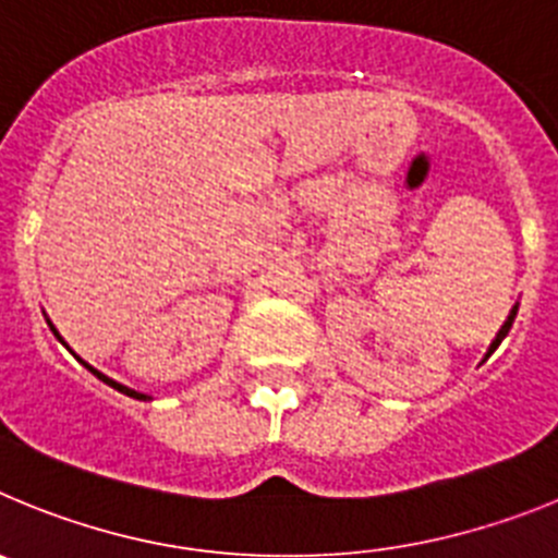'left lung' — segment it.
<instances>
[{"label": "left lung", "instance_id": "1", "mask_svg": "<svg viewBox=\"0 0 558 558\" xmlns=\"http://www.w3.org/2000/svg\"><path fill=\"white\" fill-rule=\"evenodd\" d=\"M517 310H520V304H514V307H511L509 318H506V322H502L500 332H497V335H495V340H492V347H489V352H486V357H489V354H492V352H495V349H497V347H500V343H502V338H506V335H509L511 324H514V318H517Z\"/></svg>", "mask_w": 558, "mask_h": 558}]
</instances>
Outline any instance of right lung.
Returning a JSON list of instances; mask_svg holds the SVG:
<instances>
[{"label": "right lung", "mask_w": 558, "mask_h": 558, "mask_svg": "<svg viewBox=\"0 0 558 558\" xmlns=\"http://www.w3.org/2000/svg\"><path fill=\"white\" fill-rule=\"evenodd\" d=\"M47 324H49V322H47ZM49 329H52V332H56V338H58V340H61V343H63V338H61V335H58V329H56V327H52V324H49ZM81 363H83V360H81ZM83 366H86V368H88V372H92V374H97V379H102V383H106V386H111V388H117V391H120V393H125V397H133V399H150V397H147V393H140V391H133V388L122 386V383H117V379L106 377V374H102V372H97V368H92V366H88V363H83Z\"/></svg>", "instance_id": "add662e5"}]
</instances>
